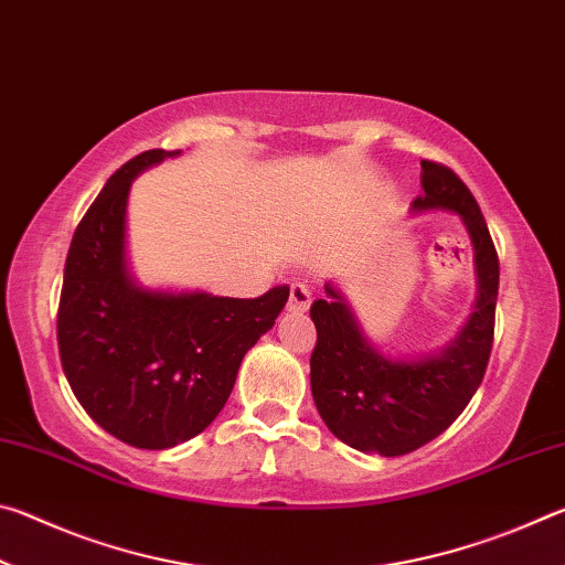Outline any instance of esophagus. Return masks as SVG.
<instances>
[{"instance_id":"34e87169","label":"esophagus","mask_w":565,"mask_h":565,"mask_svg":"<svg viewBox=\"0 0 565 565\" xmlns=\"http://www.w3.org/2000/svg\"><path fill=\"white\" fill-rule=\"evenodd\" d=\"M311 306V294H309V289H306L303 284H291V289H289V306H286V309L289 311H294V313H301V311H306Z\"/></svg>"}]
</instances>
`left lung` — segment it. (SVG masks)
I'll return each instance as SVG.
<instances>
[{
	"label": "left lung",
	"instance_id": "obj_1",
	"mask_svg": "<svg viewBox=\"0 0 565 565\" xmlns=\"http://www.w3.org/2000/svg\"><path fill=\"white\" fill-rule=\"evenodd\" d=\"M424 194L411 212L461 218L473 244L476 303L456 337L420 356H386L363 333L339 286L311 303L317 349L311 394L329 431L363 454L404 456L444 434L481 386L493 347L499 256L476 199L451 169L420 161Z\"/></svg>",
	"mask_w": 565,
	"mask_h": 565
}]
</instances>
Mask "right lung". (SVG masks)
<instances>
[{
    "instance_id": "add662e5",
    "label": "right lung",
    "mask_w": 565,
    "mask_h": 565,
    "mask_svg": "<svg viewBox=\"0 0 565 565\" xmlns=\"http://www.w3.org/2000/svg\"><path fill=\"white\" fill-rule=\"evenodd\" d=\"M179 151L151 149L114 171L76 226L64 264L56 341L64 376L104 431L134 448L184 444L224 408L246 351L289 301L147 289L129 271L131 181Z\"/></svg>"
}]
</instances>
